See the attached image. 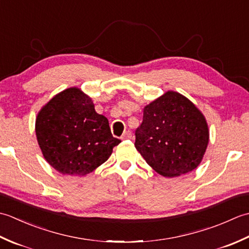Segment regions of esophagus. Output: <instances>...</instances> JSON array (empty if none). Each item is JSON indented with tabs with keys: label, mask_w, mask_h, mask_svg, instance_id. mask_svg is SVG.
<instances>
[{
	"label": "esophagus",
	"mask_w": 249,
	"mask_h": 249,
	"mask_svg": "<svg viewBox=\"0 0 249 249\" xmlns=\"http://www.w3.org/2000/svg\"><path fill=\"white\" fill-rule=\"evenodd\" d=\"M131 137H133V134H131L130 130H126L125 133L122 136V140H127V139H131Z\"/></svg>",
	"instance_id": "34e87169"
}]
</instances>
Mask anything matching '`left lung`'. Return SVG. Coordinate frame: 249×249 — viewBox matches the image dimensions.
<instances>
[{
  "instance_id": "left-lung-1",
  "label": "left lung",
  "mask_w": 249,
  "mask_h": 249,
  "mask_svg": "<svg viewBox=\"0 0 249 249\" xmlns=\"http://www.w3.org/2000/svg\"><path fill=\"white\" fill-rule=\"evenodd\" d=\"M135 146L147 165L166 178L195 170L209 143L201 111L182 94L168 91L143 109Z\"/></svg>"
}]
</instances>
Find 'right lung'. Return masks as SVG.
<instances>
[{
  "label": "right lung",
  "instance_id": "add662e5",
  "mask_svg": "<svg viewBox=\"0 0 249 249\" xmlns=\"http://www.w3.org/2000/svg\"><path fill=\"white\" fill-rule=\"evenodd\" d=\"M35 131L45 160L68 176L94 171L121 142L111 134L108 119L78 88L64 89L41 108Z\"/></svg>",
  "mask_w": 249,
  "mask_h": 249
}]
</instances>
